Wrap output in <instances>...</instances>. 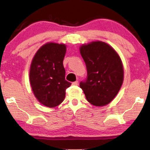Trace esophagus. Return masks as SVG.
Returning <instances> with one entry per match:
<instances>
[{"instance_id": "34e87169", "label": "esophagus", "mask_w": 150, "mask_h": 150, "mask_svg": "<svg viewBox=\"0 0 150 150\" xmlns=\"http://www.w3.org/2000/svg\"><path fill=\"white\" fill-rule=\"evenodd\" d=\"M72 85H78V81H75V82H73V83H72Z\"/></svg>"}]
</instances>
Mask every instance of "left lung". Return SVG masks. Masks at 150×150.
I'll use <instances>...</instances> for the list:
<instances>
[{"instance_id": "8db88e82", "label": "left lung", "mask_w": 150, "mask_h": 150, "mask_svg": "<svg viewBox=\"0 0 150 150\" xmlns=\"http://www.w3.org/2000/svg\"><path fill=\"white\" fill-rule=\"evenodd\" d=\"M87 76L80 83L87 100L97 106L109 104L119 92L123 67L119 56L106 43L92 42L80 48Z\"/></svg>"}]
</instances>
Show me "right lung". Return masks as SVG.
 Returning <instances> with one entry per match:
<instances>
[{
    "label": "right lung",
    "instance_id": "right-lung-1",
    "mask_svg": "<svg viewBox=\"0 0 150 150\" xmlns=\"http://www.w3.org/2000/svg\"><path fill=\"white\" fill-rule=\"evenodd\" d=\"M66 46L47 43L36 53L30 70V81L37 100L47 107L61 104L71 83L65 80L63 59Z\"/></svg>",
    "mask_w": 150,
    "mask_h": 150
}]
</instances>
